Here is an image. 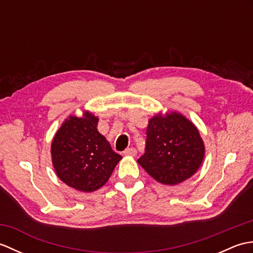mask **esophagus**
<instances>
[{
  "label": "esophagus",
  "mask_w": 253,
  "mask_h": 253,
  "mask_svg": "<svg viewBox=\"0 0 253 253\" xmlns=\"http://www.w3.org/2000/svg\"><path fill=\"white\" fill-rule=\"evenodd\" d=\"M124 154L128 155V157H136L137 155V150L135 148H128L124 151Z\"/></svg>",
  "instance_id": "1"
}]
</instances>
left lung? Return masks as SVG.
Listing matches in <instances>:
<instances>
[{
	"mask_svg": "<svg viewBox=\"0 0 253 253\" xmlns=\"http://www.w3.org/2000/svg\"><path fill=\"white\" fill-rule=\"evenodd\" d=\"M204 153L197 126L181 113L171 111L150 118L146 152L137 162L161 184L175 186L197 173Z\"/></svg>",
	"mask_w": 253,
	"mask_h": 253,
	"instance_id": "1",
	"label": "left lung"
}]
</instances>
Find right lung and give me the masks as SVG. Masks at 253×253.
Masks as SVG:
<instances>
[{"label": "right lung", "mask_w": 253, "mask_h": 253, "mask_svg": "<svg viewBox=\"0 0 253 253\" xmlns=\"http://www.w3.org/2000/svg\"><path fill=\"white\" fill-rule=\"evenodd\" d=\"M99 117L84 111L69 115L51 143L52 164L58 178L78 191L92 192L104 186L122 160L98 130Z\"/></svg>", "instance_id": "1"}]
</instances>
